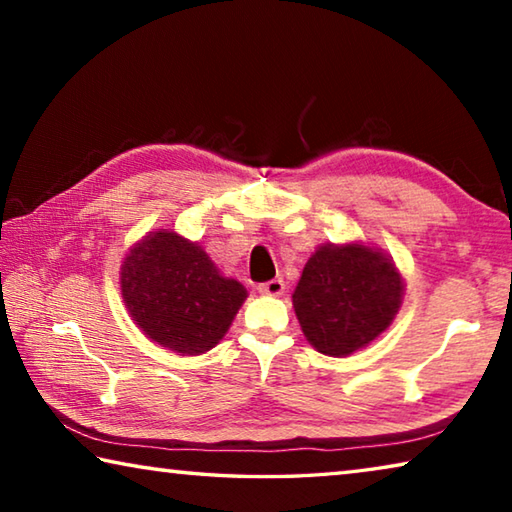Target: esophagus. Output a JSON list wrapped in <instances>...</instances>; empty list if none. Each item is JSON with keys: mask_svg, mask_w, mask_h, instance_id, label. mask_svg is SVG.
Segmentation results:
<instances>
[{"mask_svg": "<svg viewBox=\"0 0 512 512\" xmlns=\"http://www.w3.org/2000/svg\"><path fill=\"white\" fill-rule=\"evenodd\" d=\"M257 289L259 293H264V296H282L284 289H287V284H284L282 277H273V280L259 284Z\"/></svg>", "mask_w": 512, "mask_h": 512, "instance_id": "obj_1", "label": "esophagus"}]
</instances>
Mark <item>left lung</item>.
<instances>
[{"instance_id": "obj_1", "label": "left lung", "mask_w": 512, "mask_h": 512, "mask_svg": "<svg viewBox=\"0 0 512 512\" xmlns=\"http://www.w3.org/2000/svg\"><path fill=\"white\" fill-rule=\"evenodd\" d=\"M404 280L393 259L363 244H325L302 268L293 309L307 341L327 357H348L391 327Z\"/></svg>"}]
</instances>
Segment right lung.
Masks as SVG:
<instances>
[{
  "mask_svg": "<svg viewBox=\"0 0 512 512\" xmlns=\"http://www.w3.org/2000/svg\"><path fill=\"white\" fill-rule=\"evenodd\" d=\"M119 284L135 325L183 357L212 350L248 298L196 241L171 230L151 232L128 250Z\"/></svg>",
  "mask_w": 512,
  "mask_h": 512,
  "instance_id": "add662e5",
  "label": "right lung"
}]
</instances>
